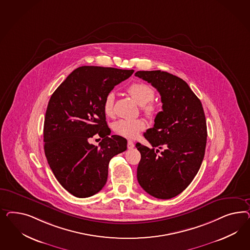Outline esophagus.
I'll use <instances>...</instances> for the list:
<instances>
[{"label": "esophagus", "mask_w": 250, "mask_h": 250, "mask_svg": "<svg viewBox=\"0 0 250 250\" xmlns=\"http://www.w3.org/2000/svg\"><path fill=\"white\" fill-rule=\"evenodd\" d=\"M134 146H135L134 143H133L132 141H130V140H129L128 142H127V147H128V149H132V148H134Z\"/></svg>", "instance_id": "esophagus-1"}]
</instances>
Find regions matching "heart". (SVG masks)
Here are the masks:
<instances>
[{
  "label": "heart",
  "instance_id": "1",
  "mask_svg": "<svg viewBox=\"0 0 250 250\" xmlns=\"http://www.w3.org/2000/svg\"><path fill=\"white\" fill-rule=\"evenodd\" d=\"M127 92L136 103L141 105L144 114L153 117L157 113V105L151 101L155 97L154 89L143 83H135L127 88ZM114 94L108 93L103 103V110L106 116L114 114ZM146 128V124L142 119H120L113 124V130L119 136L126 138H136L141 131Z\"/></svg>",
  "mask_w": 250,
  "mask_h": 250
}]
</instances>
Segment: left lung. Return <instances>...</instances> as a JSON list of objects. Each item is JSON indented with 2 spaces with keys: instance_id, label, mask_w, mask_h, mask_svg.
<instances>
[{
  "instance_id": "1",
  "label": "left lung",
  "mask_w": 250,
  "mask_h": 250,
  "mask_svg": "<svg viewBox=\"0 0 250 250\" xmlns=\"http://www.w3.org/2000/svg\"><path fill=\"white\" fill-rule=\"evenodd\" d=\"M135 75L151 83L162 103L154 126L144 133L153 148L136 145L141 154L137 181L151 196L170 199L189 186L202 165L207 140L204 108L189 85L177 76L160 70ZM159 149H164L160 154Z\"/></svg>"
}]
</instances>
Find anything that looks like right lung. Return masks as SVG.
Wrapping results in <instances>:
<instances>
[{
  "label": "right lung",
  "mask_w": 250,
  "mask_h": 250,
  "mask_svg": "<svg viewBox=\"0 0 250 250\" xmlns=\"http://www.w3.org/2000/svg\"><path fill=\"white\" fill-rule=\"evenodd\" d=\"M133 69L96 66L76 68L54 91L44 122V149L48 165L61 186L78 198L92 196L104 188L108 166L125 151L127 141L110 136L103 103ZM99 146L88 143L94 134Z\"/></svg>",
  "instance_id": "obj_1"
}]
</instances>
